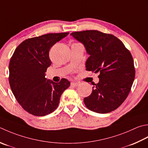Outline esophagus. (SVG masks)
I'll use <instances>...</instances> for the list:
<instances>
[{"label": "esophagus", "mask_w": 148, "mask_h": 148, "mask_svg": "<svg viewBox=\"0 0 148 148\" xmlns=\"http://www.w3.org/2000/svg\"><path fill=\"white\" fill-rule=\"evenodd\" d=\"M79 85V83H76V82H72L71 83V86H77Z\"/></svg>", "instance_id": "1"}]
</instances>
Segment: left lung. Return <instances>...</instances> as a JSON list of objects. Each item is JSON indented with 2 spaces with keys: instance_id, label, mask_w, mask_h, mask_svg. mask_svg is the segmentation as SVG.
<instances>
[{
  "instance_id": "1",
  "label": "left lung",
  "mask_w": 148,
  "mask_h": 148,
  "mask_svg": "<svg viewBox=\"0 0 148 148\" xmlns=\"http://www.w3.org/2000/svg\"><path fill=\"white\" fill-rule=\"evenodd\" d=\"M83 43L90 56L86 71L99 72V82L94 84L92 94L84 98L91 111L106 114L119 107L128 97L135 76L132 54L121 40L111 34L97 30L71 34Z\"/></svg>"
}]
</instances>
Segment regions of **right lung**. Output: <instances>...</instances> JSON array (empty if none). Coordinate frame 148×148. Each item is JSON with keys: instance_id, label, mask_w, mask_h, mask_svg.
Returning <instances> with one entry per match:
<instances>
[{"instance_id": "right-lung-1", "label": "right lung", "mask_w": 148, "mask_h": 148, "mask_svg": "<svg viewBox=\"0 0 148 148\" xmlns=\"http://www.w3.org/2000/svg\"><path fill=\"white\" fill-rule=\"evenodd\" d=\"M67 33H48L23 41L11 56L9 82L14 96L26 112L36 116L53 112L70 82L63 78L59 83L47 80L45 72L51 61L49 50Z\"/></svg>"}]
</instances>
